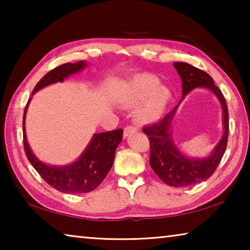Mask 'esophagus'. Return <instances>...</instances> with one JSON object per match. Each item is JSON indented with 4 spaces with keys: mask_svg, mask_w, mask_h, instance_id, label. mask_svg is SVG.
<instances>
[{
    "mask_svg": "<svg viewBox=\"0 0 250 250\" xmlns=\"http://www.w3.org/2000/svg\"><path fill=\"white\" fill-rule=\"evenodd\" d=\"M135 130H137V128H135V126H133V125H128V126H125V133H124V135H125V137H128V135H129L130 133L134 132Z\"/></svg>",
    "mask_w": 250,
    "mask_h": 250,
    "instance_id": "esophagus-1",
    "label": "esophagus"
}]
</instances>
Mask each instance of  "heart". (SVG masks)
Listing matches in <instances>:
<instances>
[{"label":"heart","instance_id":"obj_1","mask_svg":"<svg viewBox=\"0 0 250 250\" xmlns=\"http://www.w3.org/2000/svg\"><path fill=\"white\" fill-rule=\"evenodd\" d=\"M159 80L152 75H141L131 83L128 91L129 104L141 103L147 97L146 104L140 112V117L145 120H154L158 118L170 97V92L166 87L158 86Z\"/></svg>","mask_w":250,"mask_h":250}]
</instances>
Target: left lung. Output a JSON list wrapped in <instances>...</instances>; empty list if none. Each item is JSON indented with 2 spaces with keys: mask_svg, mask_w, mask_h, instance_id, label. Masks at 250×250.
I'll list each match as a JSON object with an SVG mask.
<instances>
[{
  "mask_svg": "<svg viewBox=\"0 0 250 250\" xmlns=\"http://www.w3.org/2000/svg\"><path fill=\"white\" fill-rule=\"evenodd\" d=\"M173 65L181 76L183 97L196 87L208 88L217 96L223 105L225 129L222 140L208 158L193 160L180 153L168 134V125L177 105L161 120L143 126L142 131L147 135L150 142V166L152 170L166 184L174 188H184L209 179L216 171L227 146L229 121L225 97L208 74L186 62H179Z\"/></svg>",
  "mask_w": 250,
  "mask_h": 250,
  "instance_id": "8db88e82",
  "label": "left lung"
}]
</instances>
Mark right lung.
I'll return each mask as SVG.
<instances>
[{"instance_id":"1","label":"right lung","mask_w":250,"mask_h":250,"mask_svg":"<svg viewBox=\"0 0 250 250\" xmlns=\"http://www.w3.org/2000/svg\"><path fill=\"white\" fill-rule=\"evenodd\" d=\"M86 66V62L80 61L77 62H66L56 67L46 74L34 88L33 94L47 84L56 82H62L64 78L69 75L77 73ZM28 99L26 107L24 110L23 117V145L24 151L27 159L34 168L39 172L43 180L48 185L52 186L59 192L67 194H79L94 191L95 188L103 183L105 176L111 168L115 161L116 150L122 140L124 130L117 129L109 132H103L95 134L90 145L86 151L80 156L78 161L70 166L57 167H48L37 160L32 153L27 145L26 135H25V113H26Z\"/></svg>"}]
</instances>
